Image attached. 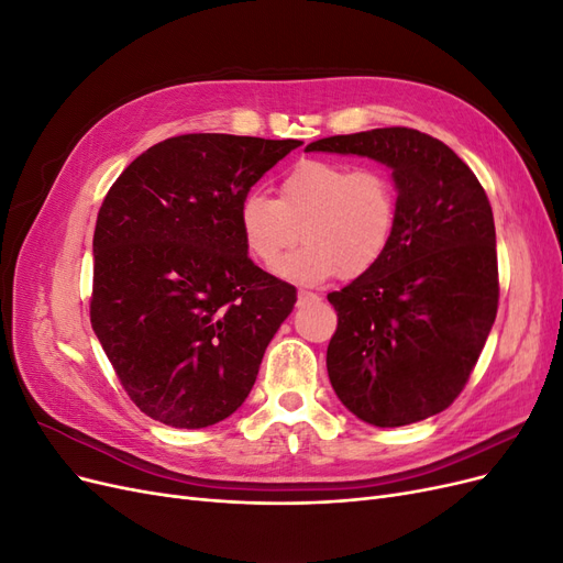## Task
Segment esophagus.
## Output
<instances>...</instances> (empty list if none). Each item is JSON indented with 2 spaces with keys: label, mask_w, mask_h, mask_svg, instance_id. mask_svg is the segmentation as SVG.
Segmentation results:
<instances>
[{
  "label": "esophagus",
  "mask_w": 563,
  "mask_h": 563,
  "mask_svg": "<svg viewBox=\"0 0 563 563\" xmlns=\"http://www.w3.org/2000/svg\"><path fill=\"white\" fill-rule=\"evenodd\" d=\"M310 302H319V296L312 294V291H305V288H300V291H298V305H310Z\"/></svg>",
  "instance_id": "esophagus-1"
}]
</instances>
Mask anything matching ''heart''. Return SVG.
Instances as JSON below:
<instances>
[{
  "label": "heart",
  "instance_id": "obj_1",
  "mask_svg": "<svg viewBox=\"0 0 563 563\" xmlns=\"http://www.w3.org/2000/svg\"><path fill=\"white\" fill-rule=\"evenodd\" d=\"M397 213V187L383 168L305 159L282 176L277 199L255 190L244 195L236 220L246 253L261 265L275 263L300 234L302 246L277 272L319 284L376 267L395 236Z\"/></svg>",
  "mask_w": 563,
  "mask_h": 563
}]
</instances>
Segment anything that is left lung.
I'll use <instances>...</instances> for the list:
<instances>
[{
  "mask_svg": "<svg viewBox=\"0 0 563 563\" xmlns=\"http://www.w3.org/2000/svg\"><path fill=\"white\" fill-rule=\"evenodd\" d=\"M391 168L397 230L380 263L329 294L338 329L327 368L338 399L376 428L449 408L498 312V253L482 183L455 152L406 126L331 135L305 147Z\"/></svg>",
  "mask_w": 563,
  "mask_h": 563,
  "instance_id": "left-lung-1",
  "label": "left lung"
}]
</instances>
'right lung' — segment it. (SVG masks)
Wrapping results in <instances>:
<instances>
[{"instance_id":"add662e5","label":"right lung","mask_w":563,"mask_h":563,"mask_svg":"<svg viewBox=\"0 0 563 563\" xmlns=\"http://www.w3.org/2000/svg\"><path fill=\"white\" fill-rule=\"evenodd\" d=\"M300 145L176 135L110 187L93 232L91 327L145 416L199 430L249 397L296 288L253 265L236 211Z\"/></svg>"}]
</instances>
